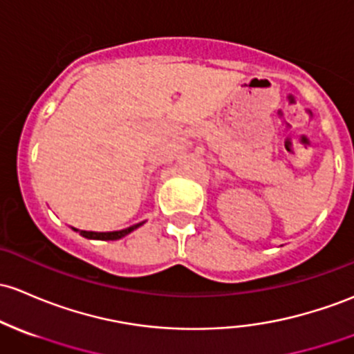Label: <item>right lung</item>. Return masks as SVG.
Listing matches in <instances>:
<instances>
[{
    "label": "right lung",
    "instance_id": "1",
    "mask_svg": "<svg viewBox=\"0 0 354 354\" xmlns=\"http://www.w3.org/2000/svg\"><path fill=\"white\" fill-rule=\"evenodd\" d=\"M143 223H138V224H133V226L127 227V230H120V231H109V233H96V231H79L75 230L74 231H79V234L81 236H84L87 239H102V241H113V239H120L123 236H127V234H130L131 231H135L136 227L142 226Z\"/></svg>",
    "mask_w": 354,
    "mask_h": 354
}]
</instances>
